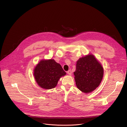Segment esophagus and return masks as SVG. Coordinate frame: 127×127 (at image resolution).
I'll return each mask as SVG.
<instances>
[{
  "label": "esophagus",
  "mask_w": 127,
  "mask_h": 127,
  "mask_svg": "<svg viewBox=\"0 0 127 127\" xmlns=\"http://www.w3.org/2000/svg\"><path fill=\"white\" fill-rule=\"evenodd\" d=\"M67 74H68L69 75H71V74H72V71H71V70H69L67 72Z\"/></svg>",
  "instance_id": "obj_1"
}]
</instances>
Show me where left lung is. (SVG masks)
Segmentation results:
<instances>
[{"mask_svg": "<svg viewBox=\"0 0 127 127\" xmlns=\"http://www.w3.org/2000/svg\"><path fill=\"white\" fill-rule=\"evenodd\" d=\"M74 75L77 87L82 92L88 94L100 84L103 68L95 56L89 54L77 61Z\"/></svg>", "mask_w": 127, "mask_h": 127, "instance_id": "8db88e82", "label": "left lung"}]
</instances>
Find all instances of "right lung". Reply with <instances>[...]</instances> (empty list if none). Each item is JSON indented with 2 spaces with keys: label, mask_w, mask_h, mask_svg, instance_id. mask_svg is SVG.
Masks as SVG:
<instances>
[{
  "label": "right lung",
  "mask_w": 127,
  "mask_h": 127,
  "mask_svg": "<svg viewBox=\"0 0 127 127\" xmlns=\"http://www.w3.org/2000/svg\"><path fill=\"white\" fill-rule=\"evenodd\" d=\"M66 74L61 65L52 59L41 60L33 69L36 82L45 89L55 87L60 78Z\"/></svg>",
  "instance_id": "1"
}]
</instances>
